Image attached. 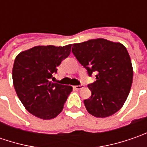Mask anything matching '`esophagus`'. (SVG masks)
Segmentation results:
<instances>
[{"instance_id":"obj_1","label":"esophagus","mask_w":147,"mask_h":147,"mask_svg":"<svg viewBox=\"0 0 147 147\" xmlns=\"http://www.w3.org/2000/svg\"><path fill=\"white\" fill-rule=\"evenodd\" d=\"M83 88V85H78V86H74V88L75 89V90H80V89H82Z\"/></svg>"}]
</instances>
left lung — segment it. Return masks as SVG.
<instances>
[{
  "label": "left lung",
  "instance_id": "1",
  "mask_svg": "<svg viewBox=\"0 0 147 147\" xmlns=\"http://www.w3.org/2000/svg\"><path fill=\"white\" fill-rule=\"evenodd\" d=\"M72 52L96 82L88 85L90 98L84 100L89 114L105 118L115 114L125 103L133 83V69L126 47L104 38L73 44Z\"/></svg>",
  "mask_w": 147,
  "mask_h": 147
}]
</instances>
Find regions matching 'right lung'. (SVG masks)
<instances>
[{
    "label": "right lung",
    "instance_id": "obj_1",
    "mask_svg": "<svg viewBox=\"0 0 147 147\" xmlns=\"http://www.w3.org/2000/svg\"><path fill=\"white\" fill-rule=\"evenodd\" d=\"M71 47L72 44L36 46L16 56L12 69L13 84L20 101L32 115L47 120L63 110L73 88L53 83L51 78L61 61L69 55Z\"/></svg>",
    "mask_w": 147,
    "mask_h": 147
}]
</instances>
